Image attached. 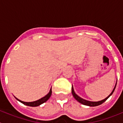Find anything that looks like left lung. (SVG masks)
I'll list each match as a JSON object with an SVG mask.
<instances>
[{
  "label": "left lung",
  "mask_w": 123,
  "mask_h": 123,
  "mask_svg": "<svg viewBox=\"0 0 123 123\" xmlns=\"http://www.w3.org/2000/svg\"><path fill=\"white\" fill-rule=\"evenodd\" d=\"M116 86H117V83H116V85H115V87H114L113 90V91L111 92V94H110V95H108L107 97H106V98H105V99H104V100H102L98 101V102H91V101H88V100H85V99H83V98H82L79 96H78V95H77L76 93H75L74 91L73 87V86H72V89H71V92H72V94H73V95L74 98L78 102H79V103H81V104H82V105H87V106H98V105H101L102 104H103L104 102H105L106 100L109 98L111 95H112V94L113 93L114 91H115V89Z\"/></svg>",
  "instance_id": "obj_1"
}]
</instances>
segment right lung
I'll return each instance as SVG.
<instances>
[{
	"label": "right lung",
	"mask_w": 123,
	"mask_h": 123,
	"mask_svg": "<svg viewBox=\"0 0 123 123\" xmlns=\"http://www.w3.org/2000/svg\"><path fill=\"white\" fill-rule=\"evenodd\" d=\"M51 95H52V88H51L48 94H47L45 96H44V97L41 98V99L37 100L34 101V102H23V101L20 100H19V99H18L17 98H16L15 97V98L17 100H18L19 102H21V103L23 104L24 105H27V106H39V105H41V104H44V102H45L46 101L48 100L49 98L50 97Z\"/></svg>",
	"instance_id": "add662e5"
}]
</instances>
